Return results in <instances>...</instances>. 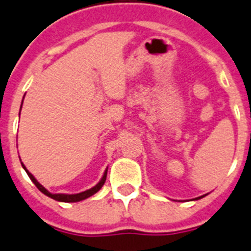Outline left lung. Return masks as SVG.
<instances>
[{"label": "left lung", "instance_id": "8db88e82", "mask_svg": "<svg viewBox=\"0 0 251 251\" xmlns=\"http://www.w3.org/2000/svg\"><path fill=\"white\" fill-rule=\"evenodd\" d=\"M202 197H204V196H201V197H197V199H195V200H200V199H202Z\"/></svg>", "mask_w": 251, "mask_h": 251}]
</instances>
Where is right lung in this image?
<instances>
[{"instance_id": "add662e5", "label": "right lung", "mask_w": 251, "mask_h": 251, "mask_svg": "<svg viewBox=\"0 0 251 251\" xmlns=\"http://www.w3.org/2000/svg\"><path fill=\"white\" fill-rule=\"evenodd\" d=\"M22 103H23V101H22ZM21 108H22V106H21ZM22 166H23V169H25V173L28 174V176H29L30 180L33 181V183H34V185L37 186V188L40 191V192H43V193H44V195H47L48 197H50V199L55 200V201L68 202V203H69V202L82 201V200H86V199H88V197H91V196L95 195V193H96L97 191L101 190V187L104 185V182H106V177H107V170H106V171H104L103 176H102L101 181H100V182L97 183V185L95 186V187L90 188V190H87V191H83V192L76 193V195H64V193H50L49 191L47 190V188L43 187V186L40 185V183L38 182L37 180H35L34 176H33L32 174H30L29 171H28L27 169H25V166L23 165V163H22Z\"/></svg>"}]
</instances>
